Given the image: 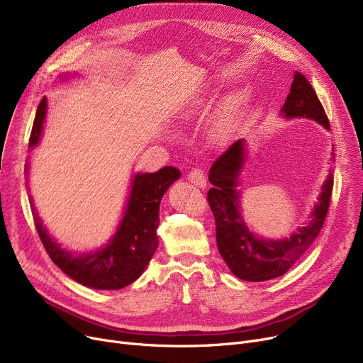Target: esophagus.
Masks as SVG:
<instances>
[{"label":"esophagus","instance_id":"34e87169","mask_svg":"<svg viewBox=\"0 0 363 363\" xmlns=\"http://www.w3.org/2000/svg\"><path fill=\"white\" fill-rule=\"evenodd\" d=\"M188 181L193 182L194 185L200 186V188H204L206 186V175H204V170L201 169H193L188 172Z\"/></svg>","mask_w":363,"mask_h":363}]
</instances>
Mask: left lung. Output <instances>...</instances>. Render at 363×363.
I'll list each match as a JSON object with an SVG mask.
<instances>
[{
    "label": "left lung",
    "instance_id": "obj_1",
    "mask_svg": "<svg viewBox=\"0 0 363 363\" xmlns=\"http://www.w3.org/2000/svg\"><path fill=\"white\" fill-rule=\"evenodd\" d=\"M281 111L285 118H309L330 129L327 113L315 89L298 72ZM244 156V141L238 140L215 160L208 172L213 188L208 189L207 201L215 216L220 256L240 279L260 282L284 275L312 245L327 218L334 179L330 174L306 226H300L290 238L278 241L257 238L242 220L240 193L235 189Z\"/></svg>",
    "mask_w": 363,
    "mask_h": 363
}]
</instances>
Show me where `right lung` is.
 Returning <instances> with one entry per match:
<instances>
[{"instance_id": "obj_1", "label": "right lung", "mask_w": 363, "mask_h": 363, "mask_svg": "<svg viewBox=\"0 0 363 363\" xmlns=\"http://www.w3.org/2000/svg\"><path fill=\"white\" fill-rule=\"evenodd\" d=\"M45 113L47 99L44 97L35 114L29 138L30 148L40 143ZM179 175L181 172L174 166H164L155 174L135 175L119 230L99 252L74 256L63 250L48 235L32 204L38 235L51 260L76 282L95 290H121L144 272L155 255L159 244L156 230L160 223V201L169 185Z\"/></svg>"}]
</instances>
